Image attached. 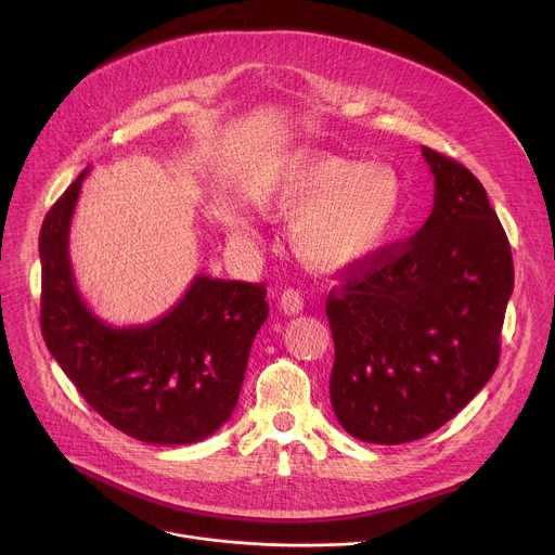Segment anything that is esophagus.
I'll return each mask as SVG.
<instances>
[{
	"mask_svg": "<svg viewBox=\"0 0 555 555\" xmlns=\"http://www.w3.org/2000/svg\"><path fill=\"white\" fill-rule=\"evenodd\" d=\"M279 307H281V311L287 313V315L300 313V311H302V296H300V292H296V289H285V292L281 294V298H279Z\"/></svg>",
	"mask_w": 555,
	"mask_h": 555,
	"instance_id": "esophagus-1",
	"label": "esophagus"
}]
</instances>
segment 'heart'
Returning a JSON list of instances; mask_svg holds the SVG:
<instances>
[{
    "label": "heart",
    "instance_id": "1",
    "mask_svg": "<svg viewBox=\"0 0 555 555\" xmlns=\"http://www.w3.org/2000/svg\"><path fill=\"white\" fill-rule=\"evenodd\" d=\"M268 210L289 215V246L323 272H345L379 257L400 232L404 193L388 167L296 151L279 160L257 189ZM232 232L244 246L257 242L248 217L234 215Z\"/></svg>",
    "mask_w": 555,
    "mask_h": 555
}]
</instances>
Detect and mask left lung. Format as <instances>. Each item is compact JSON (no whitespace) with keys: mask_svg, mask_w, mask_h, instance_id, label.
I'll list each match as a JSON object with an SVG mask.
<instances>
[{"mask_svg":"<svg viewBox=\"0 0 555 555\" xmlns=\"http://www.w3.org/2000/svg\"><path fill=\"white\" fill-rule=\"evenodd\" d=\"M435 178L428 221L349 270L327 296L332 406L356 439L398 446L450 422L494 375L514 292L507 234L483 184L422 146Z\"/></svg>","mask_w":555,"mask_h":555,"instance_id":"1","label":"left lung"}]
</instances>
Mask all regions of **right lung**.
I'll return each instance as SVG.
<instances>
[{
	"label": "right lung",
	"mask_w": 555,
	"mask_h": 555,
	"mask_svg": "<svg viewBox=\"0 0 555 555\" xmlns=\"http://www.w3.org/2000/svg\"><path fill=\"white\" fill-rule=\"evenodd\" d=\"M88 169L43 219L41 332L83 400L114 428L155 446L217 433L240 400L253 340L268 319L261 283L197 274L184 296L146 325L114 327L78 294L69 225Z\"/></svg>",
	"instance_id": "1"
}]
</instances>
